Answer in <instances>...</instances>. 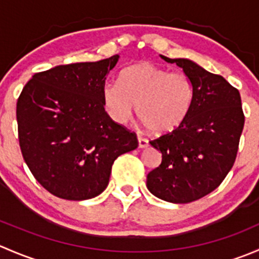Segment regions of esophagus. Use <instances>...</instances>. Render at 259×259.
<instances>
[{
	"mask_svg": "<svg viewBox=\"0 0 259 259\" xmlns=\"http://www.w3.org/2000/svg\"><path fill=\"white\" fill-rule=\"evenodd\" d=\"M138 145H139V148H146V146L149 145V142L146 139H143V138H138Z\"/></svg>",
	"mask_w": 259,
	"mask_h": 259,
	"instance_id": "34e87169",
	"label": "esophagus"
}]
</instances>
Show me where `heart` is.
<instances>
[{
  "mask_svg": "<svg viewBox=\"0 0 259 259\" xmlns=\"http://www.w3.org/2000/svg\"><path fill=\"white\" fill-rule=\"evenodd\" d=\"M194 85L187 74L138 62L121 71L119 83L103 88V104L111 120L125 124L137 114L155 134H166L184 121L194 103Z\"/></svg>",
  "mask_w": 259,
  "mask_h": 259,
  "instance_id": "obj_1",
  "label": "heart"
}]
</instances>
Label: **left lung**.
<instances>
[{
  "instance_id": "left-lung-1",
  "label": "left lung",
  "mask_w": 259,
  "mask_h": 259,
  "mask_svg": "<svg viewBox=\"0 0 259 259\" xmlns=\"http://www.w3.org/2000/svg\"><path fill=\"white\" fill-rule=\"evenodd\" d=\"M194 85V103L173 132L149 142L161 164L146 177L149 192L169 203H190L213 192L233 166L244 115L239 91L189 59H169Z\"/></svg>"
}]
</instances>
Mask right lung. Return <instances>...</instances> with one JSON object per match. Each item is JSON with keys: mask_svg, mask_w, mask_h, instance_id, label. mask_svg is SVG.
Here are the masks:
<instances>
[{"mask_svg": "<svg viewBox=\"0 0 259 259\" xmlns=\"http://www.w3.org/2000/svg\"><path fill=\"white\" fill-rule=\"evenodd\" d=\"M119 57L38 72L18 98V140L25 163L56 197H98L108 187L115 159L138 148L134 133L114 122L104 109L103 88Z\"/></svg>", "mask_w": 259, "mask_h": 259, "instance_id": "obj_1", "label": "right lung"}]
</instances>
